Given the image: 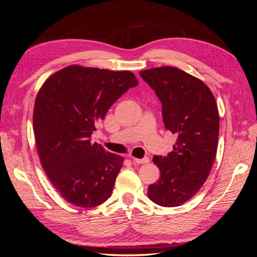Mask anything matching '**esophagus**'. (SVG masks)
Returning <instances> with one entry per match:
<instances>
[{
  "mask_svg": "<svg viewBox=\"0 0 257 257\" xmlns=\"http://www.w3.org/2000/svg\"><path fill=\"white\" fill-rule=\"evenodd\" d=\"M149 158H144V159H136L133 158V162L135 164H146V163H149Z\"/></svg>",
  "mask_w": 257,
  "mask_h": 257,
  "instance_id": "esophagus-1",
  "label": "esophagus"
}]
</instances>
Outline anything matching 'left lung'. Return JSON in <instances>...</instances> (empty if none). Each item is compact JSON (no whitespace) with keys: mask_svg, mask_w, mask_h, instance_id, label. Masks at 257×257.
Wrapping results in <instances>:
<instances>
[{"mask_svg":"<svg viewBox=\"0 0 257 257\" xmlns=\"http://www.w3.org/2000/svg\"><path fill=\"white\" fill-rule=\"evenodd\" d=\"M162 102L166 130L178 136L167 157L153 158L161 172L148 196L163 207L181 206L200 190L215 160L220 115L212 92L182 69L164 66L139 72Z\"/></svg>","mask_w":257,"mask_h":257,"instance_id":"obj_1","label":"left lung"}]
</instances>
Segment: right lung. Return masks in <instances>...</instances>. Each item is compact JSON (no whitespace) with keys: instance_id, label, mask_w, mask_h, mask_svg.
<instances>
[{"instance_id":"1","label":"right lung","mask_w":257,"mask_h":257,"mask_svg":"<svg viewBox=\"0 0 257 257\" xmlns=\"http://www.w3.org/2000/svg\"><path fill=\"white\" fill-rule=\"evenodd\" d=\"M137 84L130 71L69 65L38 91L33 111L38 157L50 183L69 204L92 208L111 196L124 159L90 137L115 100Z\"/></svg>"}]
</instances>
